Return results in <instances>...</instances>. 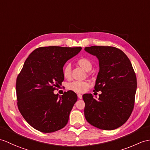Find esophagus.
<instances>
[{"mask_svg":"<svg viewBox=\"0 0 150 150\" xmlns=\"http://www.w3.org/2000/svg\"><path fill=\"white\" fill-rule=\"evenodd\" d=\"M77 96H78V98L79 99H82V95H81V94H78Z\"/></svg>","mask_w":150,"mask_h":150,"instance_id":"esophagus-1","label":"esophagus"}]
</instances>
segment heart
I'll use <instances>...</instances> for the list:
<instances>
[{
  "instance_id": "obj_1",
  "label": "heart",
  "mask_w": 150,
  "mask_h": 150,
  "mask_svg": "<svg viewBox=\"0 0 150 150\" xmlns=\"http://www.w3.org/2000/svg\"><path fill=\"white\" fill-rule=\"evenodd\" d=\"M77 64L84 69L86 71H89L91 69L93 64L91 61L89 59L86 57H81L77 61ZM63 74L64 77L69 79L71 77V66L69 64H67L63 68ZM89 87V83L86 81H75L70 82L68 86V88L72 91H74L77 93H83L86 91V89Z\"/></svg>"
}]
</instances>
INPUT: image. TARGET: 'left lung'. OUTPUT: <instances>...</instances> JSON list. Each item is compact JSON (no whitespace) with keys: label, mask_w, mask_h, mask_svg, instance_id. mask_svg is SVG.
<instances>
[{"label":"left lung","mask_w":150,"mask_h":150,"mask_svg":"<svg viewBox=\"0 0 150 150\" xmlns=\"http://www.w3.org/2000/svg\"><path fill=\"white\" fill-rule=\"evenodd\" d=\"M85 50L99 60L94 91H102L99 98L84 94V116L87 121L100 129L111 130L120 127L130 116L137 89L136 75L130 59L119 48L92 46Z\"/></svg>","instance_id":"8db88e82"}]
</instances>
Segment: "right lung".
Masks as SVG:
<instances>
[{
  "instance_id": "1",
  "label": "right lung",
  "mask_w": 150,
  "mask_h": 150,
  "mask_svg": "<svg viewBox=\"0 0 150 150\" xmlns=\"http://www.w3.org/2000/svg\"><path fill=\"white\" fill-rule=\"evenodd\" d=\"M81 49L39 47L24 62L16 79L17 105L24 119L36 130L50 133L67 125L77 95L71 90L61 96L54 91L64 81V64Z\"/></svg>"
}]
</instances>
